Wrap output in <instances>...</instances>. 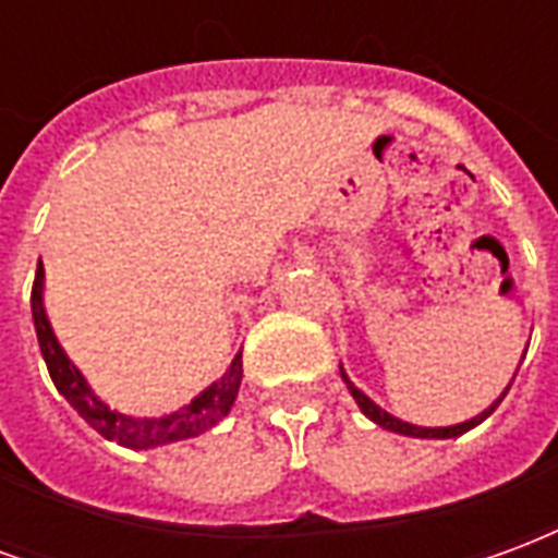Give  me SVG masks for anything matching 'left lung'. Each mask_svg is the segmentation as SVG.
<instances>
[{"label": "left lung", "mask_w": 558, "mask_h": 558, "mask_svg": "<svg viewBox=\"0 0 558 558\" xmlns=\"http://www.w3.org/2000/svg\"><path fill=\"white\" fill-rule=\"evenodd\" d=\"M526 350H529V347H526ZM523 355H526V352H523ZM340 376H343V383H347V388H350V395H352V398H355V403H359V410H362L364 415H367V418L374 421V424H379V427H386V430L400 433V436H415V439H454V436H463V433L472 430V427H478L481 421L487 418V415H493V410H496V407L502 403V398H505V395H508V388H511V383H514V379H511V383L505 386L502 395L493 400L487 410L478 412L475 418L460 421V424H451V427H418V424H410V421L398 418V415H391V412L383 410L379 403H374V400L364 395L362 388L352 383L343 367H340Z\"/></svg>", "instance_id": "8db88e82"}]
</instances>
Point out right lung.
I'll list each match as a JSON object with an SVG mask.
<instances>
[{"instance_id": "right-lung-1", "label": "right lung", "mask_w": 558, "mask_h": 558, "mask_svg": "<svg viewBox=\"0 0 558 558\" xmlns=\"http://www.w3.org/2000/svg\"><path fill=\"white\" fill-rule=\"evenodd\" d=\"M32 319H35V335H38L44 362H47V371H50V379L59 388V395L86 418V424H92L95 430L101 433L104 439H113V442H119L122 448H131V451H148V448L194 439L199 433L211 430L218 421L227 418V412L232 410L235 395H239V386H242V352H239L218 383L203 388L196 398H191V403H184L170 415H151V418L125 415V412L110 410L92 391L86 376L80 374L77 364L68 359L62 343L56 340L53 326H50L47 311H44V266H38V271H35Z\"/></svg>"}]
</instances>
